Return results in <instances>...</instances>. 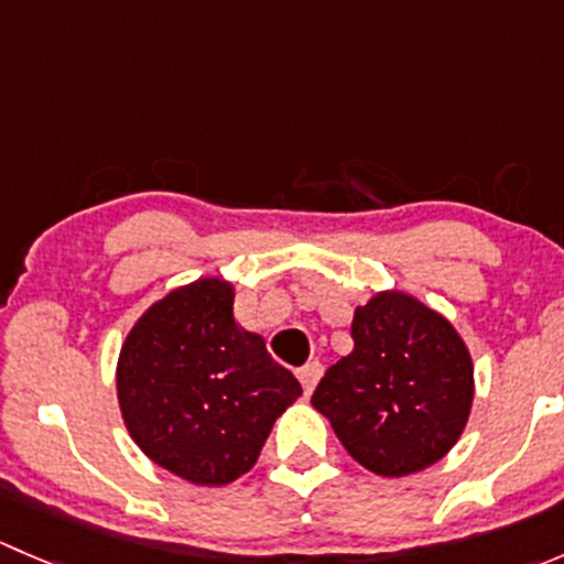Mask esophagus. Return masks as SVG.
Masks as SVG:
<instances>
[{
    "instance_id": "34e87169",
    "label": "esophagus",
    "mask_w": 564,
    "mask_h": 564,
    "mask_svg": "<svg viewBox=\"0 0 564 564\" xmlns=\"http://www.w3.org/2000/svg\"><path fill=\"white\" fill-rule=\"evenodd\" d=\"M322 373H324V368H322V362H318V360L308 362V366H303L297 371L300 384H303V390L308 392V395L316 390V384H318V379H322Z\"/></svg>"
}]
</instances>
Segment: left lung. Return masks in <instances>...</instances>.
I'll return each instance as SVG.
<instances>
[{
  "label": "left lung",
  "instance_id": "left-lung-1",
  "mask_svg": "<svg viewBox=\"0 0 564 564\" xmlns=\"http://www.w3.org/2000/svg\"><path fill=\"white\" fill-rule=\"evenodd\" d=\"M351 340V355L327 368L311 398L346 453L382 477L445 458L475 398L456 327L412 294L379 292L355 311Z\"/></svg>",
  "mask_w": 564,
  "mask_h": 564
}]
</instances>
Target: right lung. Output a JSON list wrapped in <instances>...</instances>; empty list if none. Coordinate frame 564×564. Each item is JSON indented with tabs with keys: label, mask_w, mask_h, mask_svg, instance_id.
Listing matches in <instances>:
<instances>
[{
	"label": "right lung",
	"mask_w": 564,
	"mask_h": 564,
	"mask_svg": "<svg viewBox=\"0 0 564 564\" xmlns=\"http://www.w3.org/2000/svg\"><path fill=\"white\" fill-rule=\"evenodd\" d=\"M303 395L264 338L235 322V286L202 278L141 314L117 362L122 420L147 458L196 486L253 469L272 423Z\"/></svg>",
	"instance_id": "right-lung-1"
}]
</instances>
